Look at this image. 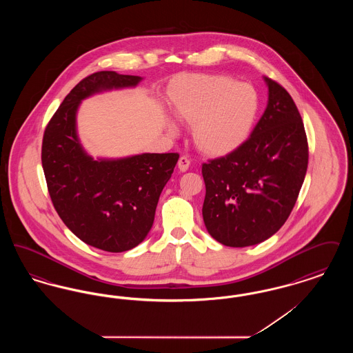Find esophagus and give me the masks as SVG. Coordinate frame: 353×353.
Here are the masks:
<instances>
[{
	"label": "esophagus",
	"mask_w": 353,
	"mask_h": 353,
	"mask_svg": "<svg viewBox=\"0 0 353 353\" xmlns=\"http://www.w3.org/2000/svg\"><path fill=\"white\" fill-rule=\"evenodd\" d=\"M189 165H190V160H189L188 157H185V156H181V157L179 159L177 167H179V169H180L181 172H186V170L189 169Z\"/></svg>",
	"instance_id": "esophagus-1"
}]
</instances>
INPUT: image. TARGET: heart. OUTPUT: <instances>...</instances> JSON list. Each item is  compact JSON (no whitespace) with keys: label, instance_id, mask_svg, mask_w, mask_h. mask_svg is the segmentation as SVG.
<instances>
[{"label":"heart","instance_id":"b5f03b06","mask_svg":"<svg viewBox=\"0 0 353 353\" xmlns=\"http://www.w3.org/2000/svg\"><path fill=\"white\" fill-rule=\"evenodd\" d=\"M177 118L193 124L197 147L209 154H228L241 147L252 132L261 99L250 84L226 75H186L170 91ZM168 132L179 128L168 123Z\"/></svg>","mask_w":353,"mask_h":353}]
</instances>
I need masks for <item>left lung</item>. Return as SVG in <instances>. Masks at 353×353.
<instances>
[{
    "instance_id": "1",
    "label": "left lung",
    "mask_w": 353,
    "mask_h": 353,
    "mask_svg": "<svg viewBox=\"0 0 353 353\" xmlns=\"http://www.w3.org/2000/svg\"><path fill=\"white\" fill-rule=\"evenodd\" d=\"M268 107L235 151L202 164L208 233L230 248L261 243L288 219L308 165L302 117L285 88L263 77Z\"/></svg>"
}]
</instances>
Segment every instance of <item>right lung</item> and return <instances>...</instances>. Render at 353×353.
Wrapping results in <instances>:
<instances>
[{
  "label": "right lung",
  "instance_id": "right-lung-1",
  "mask_svg": "<svg viewBox=\"0 0 353 353\" xmlns=\"http://www.w3.org/2000/svg\"><path fill=\"white\" fill-rule=\"evenodd\" d=\"M141 79L91 74L70 91L43 134L42 167L57 213L84 243L104 252H127L145 239L179 153L94 159L79 141L77 112L85 98L136 87Z\"/></svg>",
  "mask_w": 353,
  "mask_h": 353
}]
</instances>
